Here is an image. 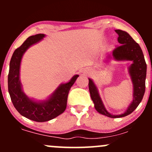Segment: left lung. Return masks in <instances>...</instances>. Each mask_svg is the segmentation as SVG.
<instances>
[{
  "label": "left lung",
  "instance_id": "obj_1",
  "mask_svg": "<svg viewBox=\"0 0 152 152\" xmlns=\"http://www.w3.org/2000/svg\"><path fill=\"white\" fill-rule=\"evenodd\" d=\"M115 31L118 35V41L120 46L113 50V57L116 61H132L133 62L129 68V73L133 83L134 99L126 111L120 115L110 114L104 107L94 81L88 78V88L94 107L99 114L110 118H120L128 116L137 109L142 102L145 92L146 76V64L141 47L126 31L121 30H115Z\"/></svg>",
  "mask_w": 152,
  "mask_h": 152
}]
</instances>
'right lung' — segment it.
<instances>
[{"label":"right lung","mask_w":152,"mask_h":152,"mask_svg":"<svg viewBox=\"0 0 152 152\" xmlns=\"http://www.w3.org/2000/svg\"><path fill=\"white\" fill-rule=\"evenodd\" d=\"M45 37L40 34L31 36L15 50L10 61L8 86L12 103L22 116L37 122L49 121L57 117L65 111L68 94L78 75H75L68 83H62L47 100L36 102L27 96L22 90L20 81V66L24 53L29 47L39 42Z\"/></svg>","instance_id":"1"}]
</instances>
